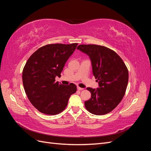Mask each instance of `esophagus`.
<instances>
[{"label": "esophagus", "mask_w": 151, "mask_h": 151, "mask_svg": "<svg viewBox=\"0 0 151 151\" xmlns=\"http://www.w3.org/2000/svg\"><path fill=\"white\" fill-rule=\"evenodd\" d=\"M77 89L79 90V91H82V90L84 89V88H80V87H77Z\"/></svg>", "instance_id": "esophagus-1"}]
</instances>
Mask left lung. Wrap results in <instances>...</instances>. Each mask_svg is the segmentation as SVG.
I'll use <instances>...</instances> for the list:
<instances>
[{
  "mask_svg": "<svg viewBox=\"0 0 151 151\" xmlns=\"http://www.w3.org/2000/svg\"><path fill=\"white\" fill-rule=\"evenodd\" d=\"M77 50L88 55L93 74L99 88L87 90L91 98L84 102L87 110L96 115L111 112L124 96L129 81V71L122 59L113 50L96 45H80Z\"/></svg>",
  "mask_w": 151,
  "mask_h": 151,
  "instance_id": "8db88e82",
  "label": "left lung"
}]
</instances>
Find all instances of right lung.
Masks as SVG:
<instances>
[{
	"label": "right lung",
	"mask_w": 151,
	"mask_h": 151,
	"mask_svg": "<svg viewBox=\"0 0 151 151\" xmlns=\"http://www.w3.org/2000/svg\"><path fill=\"white\" fill-rule=\"evenodd\" d=\"M49 44L31 55L22 70V83L29 101L41 113L54 115L66 108L70 96L76 92L74 84L64 86L55 82L66 62L77 46Z\"/></svg>",
	"instance_id": "add662e5"
}]
</instances>
